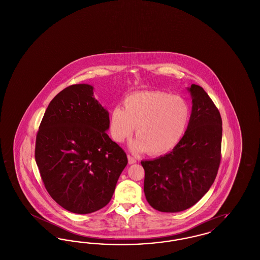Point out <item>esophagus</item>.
Listing matches in <instances>:
<instances>
[{
  "instance_id": "obj_1",
  "label": "esophagus",
  "mask_w": 260,
  "mask_h": 260,
  "mask_svg": "<svg viewBox=\"0 0 260 260\" xmlns=\"http://www.w3.org/2000/svg\"><path fill=\"white\" fill-rule=\"evenodd\" d=\"M127 159H128V164H131V165H133V164H135L136 162V159L135 157H133L132 155H127Z\"/></svg>"
}]
</instances>
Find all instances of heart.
<instances>
[{
	"label": "heart",
	"instance_id": "b5f03b06",
	"mask_svg": "<svg viewBox=\"0 0 260 260\" xmlns=\"http://www.w3.org/2000/svg\"><path fill=\"white\" fill-rule=\"evenodd\" d=\"M185 99L161 90L139 91L124 99V108L115 107L110 115L109 132L115 142H124L136 128L132 147L150 155H164L185 136L190 122Z\"/></svg>",
	"mask_w": 260,
	"mask_h": 260
}]
</instances>
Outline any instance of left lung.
Listing matches in <instances>:
<instances>
[{"label": "left lung", "instance_id": "8db88e82", "mask_svg": "<svg viewBox=\"0 0 260 260\" xmlns=\"http://www.w3.org/2000/svg\"><path fill=\"white\" fill-rule=\"evenodd\" d=\"M192 113L185 136L173 151L141 161L144 193L149 205L162 212L194 206L214 182L221 161L222 120L204 88L192 85Z\"/></svg>", "mask_w": 260, "mask_h": 260}]
</instances>
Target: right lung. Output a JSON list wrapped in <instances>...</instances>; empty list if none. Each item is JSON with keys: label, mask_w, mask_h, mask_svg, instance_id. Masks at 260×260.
<instances>
[{"label": "right lung", "mask_w": 260, "mask_h": 260, "mask_svg": "<svg viewBox=\"0 0 260 260\" xmlns=\"http://www.w3.org/2000/svg\"><path fill=\"white\" fill-rule=\"evenodd\" d=\"M89 85H72L51 100L39 126L35 160L48 193L63 209L86 214L111 200L126 154L105 131L109 114Z\"/></svg>", "instance_id": "obj_1"}]
</instances>
